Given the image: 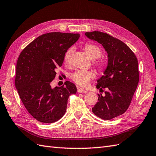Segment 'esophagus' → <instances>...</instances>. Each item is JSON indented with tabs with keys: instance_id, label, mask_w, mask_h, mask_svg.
<instances>
[{
	"instance_id": "esophagus-1",
	"label": "esophagus",
	"mask_w": 156,
	"mask_h": 156,
	"mask_svg": "<svg viewBox=\"0 0 156 156\" xmlns=\"http://www.w3.org/2000/svg\"><path fill=\"white\" fill-rule=\"evenodd\" d=\"M77 92H78V93H87V90H86V89H84L78 88Z\"/></svg>"
}]
</instances>
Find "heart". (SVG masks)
Wrapping results in <instances>:
<instances>
[{"label": "heart", "instance_id": "obj_1", "mask_svg": "<svg viewBox=\"0 0 156 156\" xmlns=\"http://www.w3.org/2000/svg\"><path fill=\"white\" fill-rule=\"evenodd\" d=\"M85 51L86 53L88 55V56L90 57L91 60H96L99 58L102 54V51L101 48L98 45L94 44H85L84 47ZM73 49L71 48L69 49L64 55V62L65 64H69L70 61L71 55L72 53ZM97 65L100 69L104 68L105 66V62L102 61H98L97 62ZM94 77V74L91 71H81L78 70L75 71L73 73H72L71 75V78L76 84L79 86H83L85 87L87 86L90 80Z\"/></svg>", "mask_w": 156, "mask_h": 156}]
</instances>
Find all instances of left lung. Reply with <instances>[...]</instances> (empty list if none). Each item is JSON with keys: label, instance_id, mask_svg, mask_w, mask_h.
Returning <instances> with one entry per match:
<instances>
[{"label": "left lung", "instance_id": "left-lung-1", "mask_svg": "<svg viewBox=\"0 0 156 156\" xmlns=\"http://www.w3.org/2000/svg\"><path fill=\"white\" fill-rule=\"evenodd\" d=\"M88 39L97 41L107 54V67L97 81L96 87L107 88L105 96L92 108L95 115L110 120L122 115L129 107L139 83L138 61L129 47L120 40L100 31L86 32Z\"/></svg>", "mask_w": 156, "mask_h": 156}]
</instances>
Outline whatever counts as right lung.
Segmentation results:
<instances>
[{"mask_svg": "<svg viewBox=\"0 0 156 156\" xmlns=\"http://www.w3.org/2000/svg\"><path fill=\"white\" fill-rule=\"evenodd\" d=\"M79 37L78 33L44 34L19 55L15 87L27 110L40 122L51 123L60 119L66 112L69 95L77 93V87L70 81L55 88L51 82L63 65L65 53Z\"/></svg>", "mask_w": 156, "mask_h": 156, "instance_id": "right-lung-1", "label": "right lung"}]
</instances>
